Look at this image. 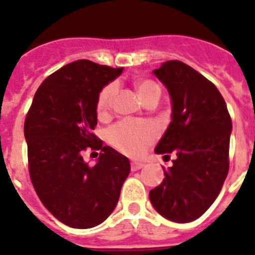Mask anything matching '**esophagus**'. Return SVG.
<instances>
[{
	"label": "esophagus",
	"instance_id": "34e87169",
	"mask_svg": "<svg viewBox=\"0 0 255 255\" xmlns=\"http://www.w3.org/2000/svg\"><path fill=\"white\" fill-rule=\"evenodd\" d=\"M144 167V163L141 162H131V171H138Z\"/></svg>",
	"mask_w": 255,
	"mask_h": 255
}]
</instances>
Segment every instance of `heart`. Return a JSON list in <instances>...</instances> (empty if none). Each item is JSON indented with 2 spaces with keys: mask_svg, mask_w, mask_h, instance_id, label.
I'll return each mask as SVG.
<instances>
[{
  "mask_svg": "<svg viewBox=\"0 0 255 255\" xmlns=\"http://www.w3.org/2000/svg\"><path fill=\"white\" fill-rule=\"evenodd\" d=\"M136 92L140 100L144 101L152 94L161 93V89L152 80H141L136 83ZM115 94H116L115 84H108L101 91L97 100V112L100 116H106L111 111ZM155 138H157L155 126L140 121H121L108 132V139L115 147L131 157L143 154L145 148L152 144Z\"/></svg>",
  "mask_w": 255,
  "mask_h": 255,
  "instance_id": "obj_1",
  "label": "heart"
}]
</instances>
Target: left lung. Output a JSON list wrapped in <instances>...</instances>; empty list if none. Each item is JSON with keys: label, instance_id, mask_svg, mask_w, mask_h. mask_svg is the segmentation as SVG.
Wrapping results in <instances>:
<instances>
[{"label": "left lung", "instance_id": "obj_1", "mask_svg": "<svg viewBox=\"0 0 255 255\" xmlns=\"http://www.w3.org/2000/svg\"><path fill=\"white\" fill-rule=\"evenodd\" d=\"M153 74L167 89L172 111L154 152L175 150L177 158L163 167V181L149 191V199L164 218L186 224L203 215L220 194L229 172L233 123L215 84L184 62L167 61Z\"/></svg>", "mask_w": 255, "mask_h": 255}]
</instances>
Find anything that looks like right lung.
I'll list each match as a JSON object with an SVG mask.
<instances>
[{"label":"right lung","instance_id":"add662e5","mask_svg":"<svg viewBox=\"0 0 255 255\" xmlns=\"http://www.w3.org/2000/svg\"><path fill=\"white\" fill-rule=\"evenodd\" d=\"M123 70L89 60L65 65L40 84L26 115L24 136L33 186L52 215L74 229L102 224L129 176V159L92 134L98 96ZM87 146L101 149L93 168L82 159Z\"/></svg>","mask_w":255,"mask_h":255}]
</instances>
